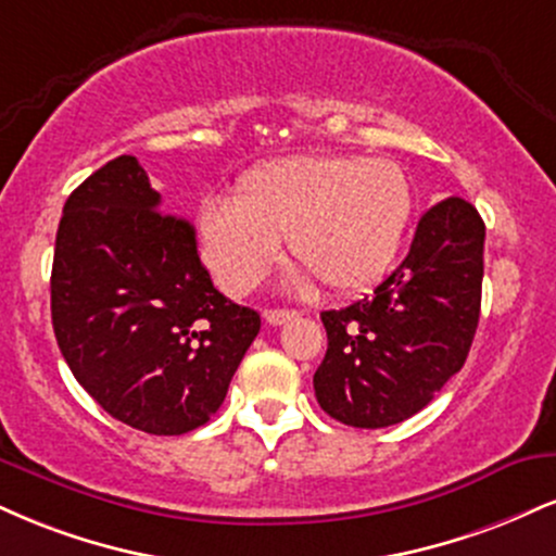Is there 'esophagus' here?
<instances>
[{
  "label": "esophagus",
  "instance_id": "1",
  "mask_svg": "<svg viewBox=\"0 0 556 556\" xmlns=\"http://www.w3.org/2000/svg\"><path fill=\"white\" fill-rule=\"evenodd\" d=\"M295 316H298V311H287V307H269V311H264L266 324H271V326H282Z\"/></svg>",
  "mask_w": 556,
  "mask_h": 556
}]
</instances>
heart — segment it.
<instances>
[{
    "mask_svg": "<svg viewBox=\"0 0 556 556\" xmlns=\"http://www.w3.org/2000/svg\"><path fill=\"white\" fill-rule=\"evenodd\" d=\"M412 214V184L388 157L295 155L245 170L236 202L210 199L197 214L206 266L227 292L269 271L287 238L303 269L329 292L376 285L396 256Z\"/></svg>",
    "mask_w": 556,
    "mask_h": 556,
    "instance_id": "b5f03b06",
    "label": "heart"
}]
</instances>
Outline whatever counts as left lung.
I'll list each match as a JSON object with an SVG mask.
<instances>
[{
  "label": "left lung",
  "mask_w": 556,
  "mask_h": 556,
  "mask_svg": "<svg viewBox=\"0 0 556 556\" xmlns=\"http://www.w3.org/2000/svg\"><path fill=\"white\" fill-rule=\"evenodd\" d=\"M484 223L447 197L419 219L406 258L372 295L324 311V363L313 376L329 417L378 430L425 409L464 367L479 324Z\"/></svg>",
  "instance_id": "8db88e82"
}]
</instances>
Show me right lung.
Masks as SVG:
<instances>
[{
  "instance_id": "obj_1",
  "label": "right lung",
  "mask_w": 556,
  "mask_h": 556,
  "mask_svg": "<svg viewBox=\"0 0 556 556\" xmlns=\"http://www.w3.org/2000/svg\"><path fill=\"white\" fill-rule=\"evenodd\" d=\"M51 324L77 383L147 434L210 422L261 329L256 311L214 290L193 225L160 212V193L131 155L66 199Z\"/></svg>"
}]
</instances>
